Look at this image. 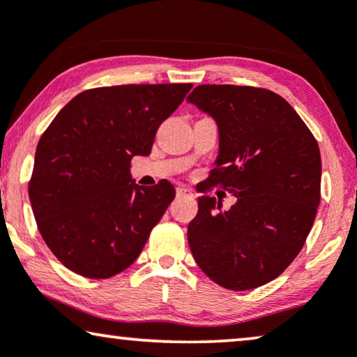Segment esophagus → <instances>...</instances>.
Wrapping results in <instances>:
<instances>
[{"label": "esophagus", "instance_id": "esophagus-1", "mask_svg": "<svg viewBox=\"0 0 357 357\" xmlns=\"http://www.w3.org/2000/svg\"><path fill=\"white\" fill-rule=\"evenodd\" d=\"M177 197H187V198H192L193 197V192L187 187H178L177 188Z\"/></svg>", "mask_w": 357, "mask_h": 357}]
</instances>
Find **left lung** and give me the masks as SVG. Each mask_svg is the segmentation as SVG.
Masks as SVG:
<instances>
[{"instance_id":"left-lung-1","label":"left lung","mask_w":357,"mask_h":357,"mask_svg":"<svg viewBox=\"0 0 357 357\" xmlns=\"http://www.w3.org/2000/svg\"><path fill=\"white\" fill-rule=\"evenodd\" d=\"M216 120L219 155L208 183L237 197L221 211L199 197L188 243L204 275L231 291L255 289L281 275L304 247L320 203L317 139L273 91L202 84L187 97Z\"/></svg>"}]
</instances>
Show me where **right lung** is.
<instances>
[{"label": "right lung", "instance_id": "add662e5", "mask_svg": "<svg viewBox=\"0 0 357 357\" xmlns=\"http://www.w3.org/2000/svg\"><path fill=\"white\" fill-rule=\"evenodd\" d=\"M193 84L96 87L71 99L37 144L29 198L43 241L68 270L105 280L143 250L175 197L160 180H131L135 155H148L155 131Z\"/></svg>", "mask_w": 357, "mask_h": 357}]
</instances>
